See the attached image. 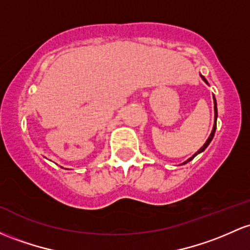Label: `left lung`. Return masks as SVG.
Instances as JSON below:
<instances>
[{"label":"left lung","instance_id":"left-lung-1","mask_svg":"<svg viewBox=\"0 0 250 250\" xmlns=\"http://www.w3.org/2000/svg\"><path fill=\"white\" fill-rule=\"evenodd\" d=\"M201 77H202V79H203V81H204V82H205V83H207L208 85H209V83H208V81H207V79H205V77H203L202 75H201ZM213 104H215V105H213V108H215V123H213V127H212V130H211V134H210V135H209V138H208V140H207V141H205V144H204V145H203V147H201V148H199V149H198V150H197V152H196V153H194V154H193V155H192L190 159H188V160H186V161H184V163L182 164V165H185V164H188V161H191V160H192V159H193V158H194V156H196V155H198V154H199V153L204 152V150H205V149H207V147H208V146H209V145H210L211 140H212V139H213V136H215V131H216V127H217V123H216V122H217V103H216V98H215V96H213Z\"/></svg>","mask_w":250,"mask_h":250}]
</instances>
